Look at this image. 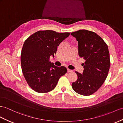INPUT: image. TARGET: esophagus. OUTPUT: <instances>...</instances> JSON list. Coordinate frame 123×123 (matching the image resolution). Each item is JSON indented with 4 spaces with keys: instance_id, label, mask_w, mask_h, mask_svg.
I'll use <instances>...</instances> for the list:
<instances>
[{
    "instance_id": "obj_1",
    "label": "esophagus",
    "mask_w": 123,
    "mask_h": 123,
    "mask_svg": "<svg viewBox=\"0 0 123 123\" xmlns=\"http://www.w3.org/2000/svg\"><path fill=\"white\" fill-rule=\"evenodd\" d=\"M68 72H72V70H70V69H69V68H68Z\"/></svg>"
}]
</instances>
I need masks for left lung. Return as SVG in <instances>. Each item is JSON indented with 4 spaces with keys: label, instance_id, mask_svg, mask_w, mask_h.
I'll return each mask as SVG.
<instances>
[{
    "label": "left lung",
    "instance_id": "obj_1",
    "mask_svg": "<svg viewBox=\"0 0 123 123\" xmlns=\"http://www.w3.org/2000/svg\"><path fill=\"white\" fill-rule=\"evenodd\" d=\"M78 43V54L85 62L83 74L75 71L77 80L72 83L77 93L89 96L98 90L107 77L110 67L108 45L93 31L80 30L72 33Z\"/></svg>",
    "mask_w": 123,
    "mask_h": 123
}]
</instances>
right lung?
Returning a JSON list of instances; mask_svg holds the SVG:
<instances>
[{
	"instance_id": "obj_1",
	"label": "right lung",
	"mask_w": 123,
	"mask_h": 123,
	"mask_svg": "<svg viewBox=\"0 0 123 123\" xmlns=\"http://www.w3.org/2000/svg\"><path fill=\"white\" fill-rule=\"evenodd\" d=\"M70 34L39 31L25 41L21 55L22 71L27 83L36 92L47 93L52 90L59 78L67 72L65 67H56L49 60Z\"/></svg>"
}]
</instances>
